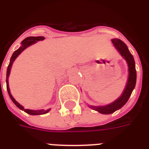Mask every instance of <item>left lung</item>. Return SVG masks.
<instances>
[{
	"mask_svg": "<svg viewBox=\"0 0 149 149\" xmlns=\"http://www.w3.org/2000/svg\"><path fill=\"white\" fill-rule=\"evenodd\" d=\"M112 43L115 49L120 54V56L125 58L127 63L128 66V78H127V84L125 87V90L119 97L114 101L111 104H107L104 106H93L90 105V108L97 111L103 114H110L113 113L114 111L120 109L127 102L129 97H131L132 91L135 87L136 84V70H135V63L132 53L127 49V46L125 43L118 38L111 39Z\"/></svg>",
	"mask_w": 149,
	"mask_h": 149,
	"instance_id": "left-lung-1",
	"label": "left lung"
}]
</instances>
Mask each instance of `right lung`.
Wrapping results in <instances>:
<instances>
[{
    "label": "right lung",
    "instance_id": "add662e5",
    "mask_svg": "<svg viewBox=\"0 0 149 149\" xmlns=\"http://www.w3.org/2000/svg\"><path fill=\"white\" fill-rule=\"evenodd\" d=\"M45 39V37L43 36H37V37H28V38H24V40L22 42V45L19 49H17L16 51L14 52V53L12 54V56L10 57V63H9V65L8 66V70H7V77H6V84H7V91H8V93L10 96V99L13 101V103L16 105V106L18 107L19 109H21L22 111H24V112H26L27 113L29 114H31V115H40V114H45V113H48L49 111H50V109H48L46 111L45 110H37V111H35V110H29V109H24V107L22 106L19 103H17L15 99L13 97V96L11 95L10 91V88H9V84H8V78H9V76H10V70H11V66H12L13 63L15 62V60L16 59L17 56H19L20 54L22 53V52L24 51L26 48L29 47L30 45H33L35 43H36L38 41H42Z\"/></svg>",
    "mask_w": 149,
    "mask_h": 149
}]
</instances>
